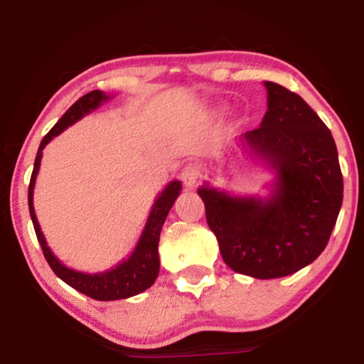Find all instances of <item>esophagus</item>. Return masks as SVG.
Returning <instances> with one entry per match:
<instances>
[{"label": "esophagus", "instance_id": "1", "mask_svg": "<svg viewBox=\"0 0 364 364\" xmlns=\"http://www.w3.org/2000/svg\"><path fill=\"white\" fill-rule=\"evenodd\" d=\"M181 181L183 182V186L186 187H196L198 181H200V171H198V167L196 164L188 162L183 166L182 172H181Z\"/></svg>", "mask_w": 364, "mask_h": 364}]
</instances>
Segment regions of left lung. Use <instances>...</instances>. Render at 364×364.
<instances>
[{"mask_svg":"<svg viewBox=\"0 0 364 364\" xmlns=\"http://www.w3.org/2000/svg\"><path fill=\"white\" fill-rule=\"evenodd\" d=\"M263 84L268 109L240 142L275 168L272 196L232 197L208 183L197 193L223 262L270 280L301 270L325 250L343 203V176L336 144L318 114L280 84Z\"/></svg>","mask_w":364,"mask_h":364,"instance_id":"left-lung-1","label":"left lung"}]
</instances>
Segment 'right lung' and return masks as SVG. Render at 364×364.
<instances>
[{
  "mask_svg": "<svg viewBox=\"0 0 364 364\" xmlns=\"http://www.w3.org/2000/svg\"><path fill=\"white\" fill-rule=\"evenodd\" d=\"M109 96H106L102 91H91L86 96L79 97L71 107L68 109L66 114L54 124V127L49 131L44 139L39 144L36 161H34V168L31 173V181H29L28 188V205H29V215H31L34 232H36L38 242L43 248L44 258L49 263V267L53 268V272L61 278L63 282H66L69 287L76 288L77 291L84 293V295L94 298L99 301H111V300H122V298H129L134 295H139L144 290H147L149 287L154 285L156 278L159 275V238H161V230L164 222H166L167 213L171 210L173 202L181 192V182L173 181L164 188L161 196L157 197L156 203H154L151 215L147 218L146 228H144L141 238L136 250L132 252V255L119 263L112 270L102 272V273H81L76 270H71L66 265H63L56 257L53 255V252L49 250L44 235L39 228L36 213H34L33 207V191H34V182H36V176L39 171V164H41L43 157V149L46 144L51 141L53 137H56L61 134L64 129L71 126L76 121H79L82 116H86L94 109L101 106L104 101H107Z\"/></svg>",
  "mask_w": 364,
  "mask_h": 364,
  "instance_id": "add662e5",
  "label": "right lung"
}]
</instances>
